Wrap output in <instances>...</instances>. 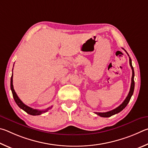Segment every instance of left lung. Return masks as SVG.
Wrapping results in <instances>:
<instances>
[{"instance_id": "obj_1", "label": "left lung", "mask_w": 148, "mask_h": 148, "mask_svg": "<svg viewBox=\"0 0 148 148\" xmlns=\"http://www.w3.org/2000/svg\"><path fill=\"white\" fill-rule=\"evenodd\" d=\"M127 53V51H125ZM127 54H128V53H127ZM129 56V54H128ZM129 64H130V66L131 67V69H132V73H133V74H132V78H131V88H130V90H129V92L127 95V96L125 98V99L124 100V101L121 103V104L117 108H116L115 109H114L112 110H110V111H108V112H95L96 114H97L98 116H101V117H104V118H108V117H110L111 116H113L116 114H118L120 112H121V110L124 108H125V107L129 102V101H130L131 96L133 95V92H134V69H133V67L132 66V61H131V59L130 57H129Z\"/></svg>"}]
</instances>
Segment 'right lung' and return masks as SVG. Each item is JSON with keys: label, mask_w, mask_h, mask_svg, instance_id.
I'll use <instances>...</instances> for the list:
<instances>
[{"label": "right lung", "mask_w": 148, "mask_h": 148, "mask_svg": "<svg viewBox=\"0 0 148 148\" xmlns=\"http://www.w3.org/2000/svg\"><path fill=\"white\" fill-rule=\"evenodd\" d=\"M10 88H11V90H12V94H13V97H14V99L15 100V103H16V104L19 106V107L21 108L24 111H25L26 112L28 113V114H30V115H32V116H38V115H40L41 114H43L44 112H47V111L50 109V108H52V107H49L47 108V109L44 110H36V109H34V108L29 107L28 106L26 105L25 104H24L22 101L21 100L19 97L17 96V95L16 93H15V90L14 89V86H13V73H12V75L11 77V81H10Z\"/></svg>", "instance_id": "add662e5"}]
</instances>
